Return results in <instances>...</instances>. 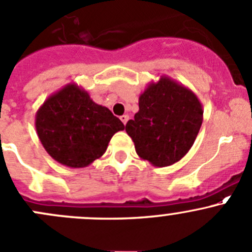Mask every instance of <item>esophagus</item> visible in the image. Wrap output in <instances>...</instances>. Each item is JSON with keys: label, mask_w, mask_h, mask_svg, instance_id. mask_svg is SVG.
<instances>
[{"label": "esophagus", "mask_w": 252, "mask_h": 252, "mask_svg": "<svg viewBox=\"0 0 252 252\" xmlns=\"http://www.w3.org/2000/svg\"><path fill=\"white\" fill-rule=\"evenodd\" d=\"M128 119H129V116H128V114H124V116H122V117H121V121L123 122L124 126H126V122H128Z\"/></svg>", "instance_id": "34e87169"}]
</instances>
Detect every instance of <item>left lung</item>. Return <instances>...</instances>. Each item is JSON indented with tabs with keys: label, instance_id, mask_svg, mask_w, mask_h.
<instances>
[{
	"label": "left lung",
	"instance_id": "1",
	"mask_svg": "<svg viewBox=\"0 0 252 252\" xmlns=\"http://www.w3.org/2000/svg\"><path fill=\"white\" fill-rule=\"evenodd\" d=\"M203 122L197 94L171 77L160 76L139 96V111L126 131L143 160L156 167L180 161L193 145Z\"/></svg>",
	"mask_w": 252,
	"mask_h": 252
}]
</instances>
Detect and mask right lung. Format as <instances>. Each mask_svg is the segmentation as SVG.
<instances>
[{
    "mask_svg": "<svg viewBox=\"0 0 252 252\" xmlns=\"http://www.w3.org/2000/svg\"><path fill=\"white\" fill-rule=\"evenodd\" d=\"M38 138L46 153L61 165L81 168L107 150L124 124L107 107L94 103L75 82L54 92L35 114Z\"/></svg>",
    "mask_w": 252,
    "mask_h": 252,
    "instance_id": "obj_1",
    "label": "right lung"
}]
</instances>
